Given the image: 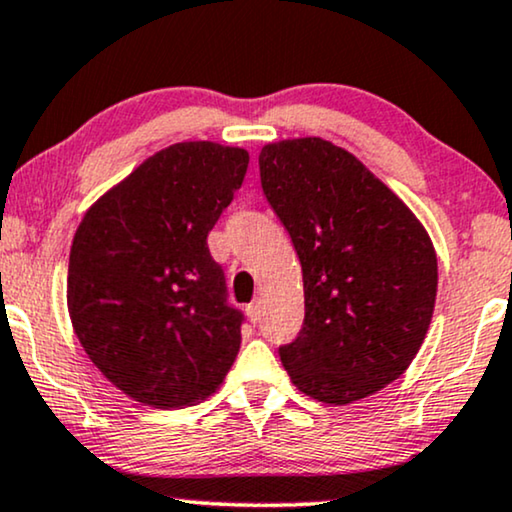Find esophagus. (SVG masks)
<instances>
[{
	"label": "esophagus",
	"instance_id": "obj_1",
	"mask_svg": "<svg viewBox=\"0 0 512 512\" xmlns=\"http://www.w3.org/2000/svg\"><path fill=\"white\" fill-rule=\"evenodd\" d=\"M247 315H249V320L254 322V324L261 320V301H258V298H256L254 303L247 305Z\"/></svg>",
	"mask_w": 512,
	"mask_h": 512
}]
</instances>
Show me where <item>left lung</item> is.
<instances>
[{
	"label": "left lung",
	"instance_id": "obj_1",
	"mask_svg": "<svg viewBox=\"0 0 512 512\" xmlns=\"http://www.w3.org/2000/svg\"><path fill=\"white\" fill-rule=\"evenodd\" d=\"M263 195L301 261L305 317L280 360L301 393L362 400L404 374L426 338L437 256L407 204L322 138L265 145Z\"/></svg>",
	"mask_w": 512,
	"mask_h": 512
}]
</instances>
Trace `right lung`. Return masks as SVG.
<instances>
[{
	"mask_svg": "<svg viewBox=\"0 0 512 512\" xmlns=\"http://www.w3.org/2000/svg\"><path fill=\"white\" fill-rule=\"evenodd\" d=\"M249 152L176 143L86 211L70 249L75 334L110 383L178 409L216 393L242 343L207 237L242 188Z\"/></svg>",
	"mask_w": 512,
	"mask_h": 512,
	"instance_id": "add662e5",
	"label": "right lung"
}]
</instances>
